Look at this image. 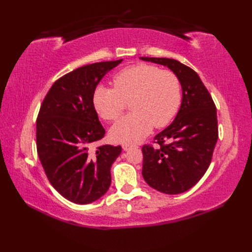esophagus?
I'll return each instance as SVG.
<instances>
[{"mask_svg":"<svg viewBox=\"0 0 252 252\" xmlns=\"http://www.w3.org/2000/svg\"><path fill=\"white\" fill-rule=\"evenodd\" d=\"M133 147H135V145H132V144H129V143L122 144L123 151H129V149H131V148H133Z\"/></svg>","mask_w":252,"mask_h":252,"instance_id":"obj_1","label":"esophagus"}]
</instances>
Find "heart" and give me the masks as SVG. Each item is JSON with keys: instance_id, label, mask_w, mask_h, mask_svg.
Listing matches in <instances>:
<instances>
[{"instance_id": "heart-1", "label": "heart", "mask_w": 252, "mask_h": 252, "mask_svg": "<svg viewBox=\"0 0 252 252\" xmlns=\"http://www.w3.org/2000/svg\"><path fill=\"white\" fill-rule=\"evenodd\" d=\"M114 88L97 85L93 106L106 121L118 119L131 101L132 114L121 118L110 129V136L120 143H136L152 131L171 122L178 112L182 91L179 78L172 71L140 63L118 72Z\"/></svg>"}]
</instances>
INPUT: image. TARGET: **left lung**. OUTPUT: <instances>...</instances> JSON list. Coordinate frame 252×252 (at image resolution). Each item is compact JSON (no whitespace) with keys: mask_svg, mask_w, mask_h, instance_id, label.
<instances>
[{"mask_svg":"<svg viewBox=\"0 0 252 252\" xmlns=\"http://www.w3.org/2000/svg\"><path fill=\"white\" fill-rule=\"evenodd\" d=\"M167 66L182 85V104L174 121L155 136L156 146L144 145L142 174L164 194L191 189L210 165L219 137L217 108L210 93L191 68L171 58L140 57Z\"/></svg>","mask_w":252,"mask_h":252,"instance_id":"1","label":"left lung"}]
</instances>
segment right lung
Segmentation results:
<instances>
[{
  "label": "right lung",
  "instance_id": "right-lung-1",
  "mask_svg": "<svg viewBox=\"0 0 252 252\" xmlns=\"http://www.w3.org/2000/svg\"><path fill=\"white\" fill-rule=\"evenodd\" d=\"M122 60L74 69L47 92L36 119V151L52 186L67 200L87 205L103 196L111 183L110 168L121 146L101 145L105 129L93 106V92Z\"/></svg>",
  "mask_w": 252,
  "mask_h": 252
}]
</instances>
